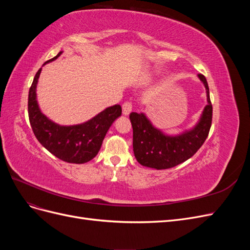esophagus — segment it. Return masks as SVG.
Segmentation results:
<instances>
[{
	"label": "esophagus",
	"mask_w": 250,
	"mask_h": 250,
	"mask_svg": "<svg viewBox=\"0 0 250 250\" xmlns=\"http://www.w3.org/2000/svg\"><path fill=\"white\" fill-rule=\"evenodd\" d=\"M132 110V105L130 102H125L122 105V111H123V115L124 116H129V113Z\"/></svg>",
	"instance_id": "obj_1"
}]
</instances>
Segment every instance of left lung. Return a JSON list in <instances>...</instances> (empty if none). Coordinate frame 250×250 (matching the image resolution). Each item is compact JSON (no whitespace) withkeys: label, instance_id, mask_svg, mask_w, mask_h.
Wrapping results in <instances>:
<instances>
[{"label":"left lung","instance_id":"8db88e82","mask_svg":"<svg viewBox=\"0 0 250 250\" xmlns=\"http://www.w3.org/2000/svg\"><path fill=\"white\" fill-rule=\"evenodd\" d=\"M198 78L207 92L208 104L192 128L178 134H168L157 128L144 112H131L133 129V153L144 167L156 170L169 169L191 158L207 140L211 125L213 106L209 99L208 81L203 75Z\"/></svg>","mask_w":250,"mask_h":250}]
</instances>
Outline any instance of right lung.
<instances>
[{"instance_id": "obj_1", "label": "right lung", "mask_w": 250, "mask_h": 250, "mask_svg": "<svg viewBox=\"0 0 250 250\" xmlns=\"http://www.w3.org/2000/svg\"><path fill=\"white\" fill-rule=\"evenodd\" d=\"M62 51L48 60L54 62ZM42 67L37 71L29 90L28 113L30 124L36 139L49 152L70 164H84L98 154L102 142L112 123L122 115L119 104L105 108L86 122L76 125H59L42 112L37 102L36 87Z\"/></svg>"}]
</instances>
